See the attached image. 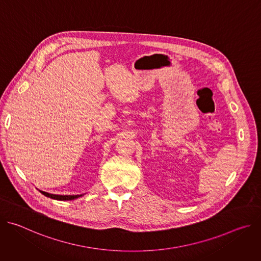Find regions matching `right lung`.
<instances>
[{
  "mask_svg": "<svg viewBox=\"0 0 261 261\" xmlns=\"http://www.w3.org/2000/svg\"><path fill=\"white\" fill-rule=\"evenodd\" d=\"M39 191L46 197H49V198H53L56 200H63V201L64 200H73V199L83 196V194H81V195H56V194H50V193H47V192H44L41 190H39Z\"/></svg>",
  "mask_w": 261,
  "mask_h": 261,
  "instance_id": "add662e5",
  "label": "right lung"
}]
</instances>
